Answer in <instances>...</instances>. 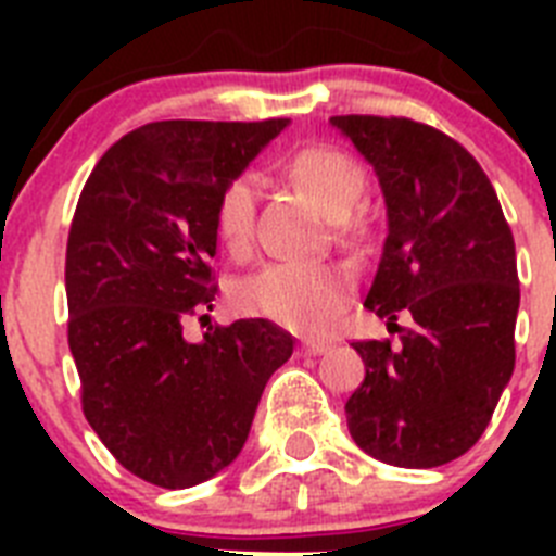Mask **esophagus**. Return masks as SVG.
Listing matches in <instances>:
<instances>
[{"label":"esophagus","instance_id":"1","mask_svg":"<svg viewBox=\"0 0 556 556\" xmlns=\"http://www.w3.org/2000/svg\"><path fill=\"white\" fill-rule=\"evenodd\" d=\"M301 348L308 356H323V353L331 351V342H326V339H303Z\"/></svg>","mask_w":556,"mask_h":556}]
</instances>
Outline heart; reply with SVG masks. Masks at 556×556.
Returning a JSON list of instances; mask_svg holds the SVG:
<instances>
[{
  "label": "heart",
  "mask_w": 556,
  "mask_h": 556,
  "mask_svg": "<svg viewBox=\"0 0 556 556\" xmlns=\"http://www.w3.org/2000/svg\"><path fill=\"white\" fill-rule=\"evenodd\" d=\"M287 169L328 214L342 217L365 191V169L337 147H303L287 161ZM258 180L244 172L225 184L214 203V230L228 250L250 244ZM356 278L337 262H267L236 287V306L283 328L320 333L337 323L351 298Z\"/></svg>",
  "instance_id": "heart-1"
}]
</instances>
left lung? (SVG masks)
Masks as SVG:
<instances>
[{"label": "left lung", "mask_w": 556, "mask_h": 556, "mask_svg": "<svg viewBox=\"0 0 556 556\" xmlns=\"http://www.w3.org/2000/svg\"><path fill=\"white\" fill-rule=\"evenodd\" d=\"M376 172L387 239L365 306L390 339L353 342L365 381L348 397L356 445L395 468H437L476 445L515 370V239L479 161L412 119L331 116ZM407 314L409 327H397Z\"/></svg>", "instance_id": "8db88e82"}]
</instances>
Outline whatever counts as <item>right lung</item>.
Wrapping results in <instances>:
<instances>
[{
    "mask_svg": "<svg viewBox=\"0 0 556 556\" xmlns=\"http://www.w3.org/2000/svg\"><path fill=\"white\" fill-rule=\"evenodd\" d=\"M289 125L152 122L97 161L66 244L68 351L83 412L122 468L194 488L242 454L269 376L294 339L269 320L184 337L211 308L214 203Z\"/></svg>",
    "mask_w": 556,
    "mask_h": 556,
    "instance_id": "right-lung-1",
    "label": "right lung"
}]
</instances>
